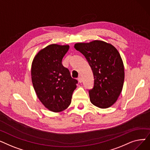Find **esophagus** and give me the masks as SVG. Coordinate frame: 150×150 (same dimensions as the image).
Returning <instances> with one entry per match:
<instances>
[{
    "label": "esophagus",
    "mask_w": 150,
    "mask_h": 150,
    "mask_svg": "<svg viewBox=\"0 0 150 150\" xmlns=\"http://www.w3.org/2000/svg\"><path fill=\"white\" fill-rule=\"evenodd\" d=\"M78 81H79V83H82V81H83L82 78L81 76H79L78 78Z\"/></svg>",
    "instance_id": "esophagus-1"
}]
</instances>
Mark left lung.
Instances as JSON below:
<instances>
[{
    "mask_svg": "<svg viewBox=\"0 0 150 150\" xmlns=\"http://www.w3.org/2000/svg\"><path fill=\"white\" fill-rule=\"evenodd\" d=\"M74 47L86 57L93 74V88L89 91L91 102L102 109L111 107L122 92L125 79L119 52L112 44L100 40L76 43Z\"/></svg>",
    "mask_w": 150,
    "mask_h": 150,
    "instance_id": "1",
    "label": "left lung"
}]
</instances>
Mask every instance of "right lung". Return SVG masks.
<instances>
[{
  "label": "right lung",
  "instance_id": "obj_1",
  "mask_svg": "<svg viewBox=\"0 0 150 150\" xmlns=\"http://www.w3.org/2000/svg\"><path fill=\"white\" fill-rule=\"evenodd\" d=\"M69 49V45H49L38 52L31 64V80L37 97L47 109L54 112L69 107L78 83L62 64Z\"/></svg>",
  "mask_w": 150,
  "mask_h": 150
}]
</instances>
